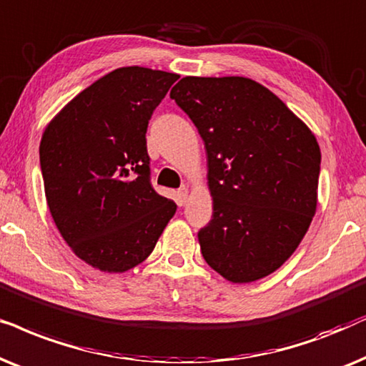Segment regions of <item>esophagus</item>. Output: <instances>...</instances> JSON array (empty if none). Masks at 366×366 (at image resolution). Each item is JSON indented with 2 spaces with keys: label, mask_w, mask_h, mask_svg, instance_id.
<instances>
[{
  "label": "esophagus",
  "mask_w": 366,
  "mask_h": 366,
  "mask_svg": "<svg viewBox=\"0 0 366 366\" xmlns=\"http://www.w3.org/2000/svg\"><path fill=\"white\" fill-rule=\"evenodd\" d=\"M189 197V189L187 187H180L177 191V204L179 206H186Z\"/></svg>",
  "instance_id": "esophagus-1"
}]
</instances>
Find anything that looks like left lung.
Instances as JSON below:
<instances>
[{
    "instance_id": "left-lung-1",
    "label": "left lung",
    "mask_w": 366,
    "mask_h": 366,
    "mask_svg": "<svg viewBox=\"0 0 366 366\" xmlns=\"http://www.w3.org/2000/svg\"><path fill=\"white\" fill-rule=\"evenodd\" d=\"M170 99L206 149L212 219L197 234L204 259L237 285L269 276L303 241L318 206L315 134L246 76H186Z\"/></svg>"
}]
</instances>
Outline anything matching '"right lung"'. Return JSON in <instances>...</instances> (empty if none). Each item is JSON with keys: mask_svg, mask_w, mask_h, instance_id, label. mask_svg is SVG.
<instances>
[{"mask_svg": "<svg viewBox=\"0 0 366 366\" xmlns=\"http://www.w3.org/2000/svg\"><path fill=\"white\" fill-rule=\"evenodd\" d=\"M177 73L122 66L68 102L40 142L46 204L76 257L102 272H125L150 256L174 201L149 180L145 134Z\"/></svg>", "mask_w": 366, "mask_h": 366, "instance_id": "obj_1", "label": "right lung"}]
</instances>
